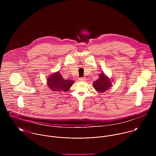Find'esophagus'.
Returning <instances> with one entry per match:
<instances>
[{"label": "esophagus", "instance_id": "obj_1", "mask_svg": "<svg viewBox=\"0 0 156 156\" xmlns=\"http://www.w3.org/2000/svg\"><path fill=\"white\" fill-rule=\"evenodd\" d=\"M79 80L80 81H85L86 80V78H85V77H80V78H79Z\"/></svg>", "mask_w": 156, "mask_h": 156}]
</instances>
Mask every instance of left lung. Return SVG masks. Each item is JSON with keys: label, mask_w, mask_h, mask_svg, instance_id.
Listing matches in <instances>:
<instances>
[{"label": "left lung", "mask_w": 156, "mask_h": 156, "mask_svg": "<svg viewBox=\"0 0 156 156\" xmlns=\"http://www.w3.org/2000/svg\"><path fill=\"white\" fill-rule=\"evenodd\" d=\"M93 86L98 92H104L111 87V80L103 73L100 74L98 79L93 82Z\"/></svg>", "instance_id": "1"}]
</instances>
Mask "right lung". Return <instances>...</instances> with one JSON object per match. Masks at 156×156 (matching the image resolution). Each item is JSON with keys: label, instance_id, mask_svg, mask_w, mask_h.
<instances>
[{"label": "right lung", "instance_id": "1", "mask_svg": "<svg viewBox=\"0 0 156 156\" xmlns=\"http://www.w3.org/2000/svg\"><path fill=\"white\" fill-rule=\"evenodd\" d=\"M47 85L53 91L58 92H67L74 83L72 80L64 79L59 71L53 73L50 76L47 80Z\"/></svg>", "mask_w": 156, "mask_h": 156}]
</instances>
